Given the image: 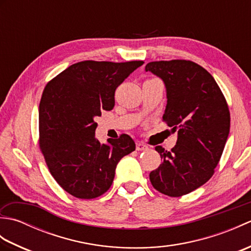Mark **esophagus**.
<instances>
[{
    "mask_svg": "<svg viewBox=\"0 0 251 251\" xmlns=\"http://www.w3.org/2000/svg\"><path fill=\"white\" fill-rule=\"evenodd\" d=\"M136 149H137V151H146V150H148V146H146L145 143H142V142H137Z\"/></svg>",
    "mask_w": 251,
    "mask_h": 251,
    "instance_id": "34e87169",
    "label": "esophagus"
}]
</instances>
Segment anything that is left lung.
<instances>
[{
    "label": "left lung",
    "instance_id": "obj_1",
    "mask_svg": "<svg viewBox=\"0 0 251 251\" xmlns=\"http://www.w3.org/2000/svg\"><path fill=\"white\" fill-rule=\"evenodd\" d=\"M146 71L162 79L167 104L163 120L178 139L172 151L155 147L163 162L150 174L154 189L179 197L214 175L230 134V111L215 78L189 60L153 61Z\"/></svg>",
    "mask_w": 251,
    "mask_h": 251
}]
</instances>
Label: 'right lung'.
Here are the masks:
<instances>
[{"label": "right lung", "mask_w": 251, "mask_h": 251, "mask_svg": "<svg viewBox=\"0 0 251 251\" xmlns=\"http://www.w3.org/2000/svg\"><path fill=\"white\" fill-rule=\"evenodd\" d=\"M143 61L85 60L46 85L39 106L40 148L52 177L69 194L96 199L110 189L116 165L135 151L128 135L101 145L96 116L113 109L119 85Z\"/></svg>", "instance_id": "add662e5"}]
</instances>
